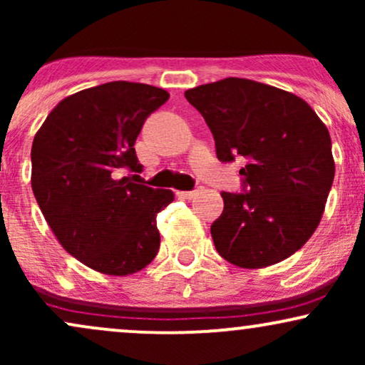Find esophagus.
Masks as SVG:
<instances>
[{
	"instance_id": "34e87169",
	"label": "esophagus",
	"mask_w": 365,
	"mask_h": 365,
	"mask_svg": "<svg viewBox=\"0 0 365 365\" xmlns=\"http://www.w3.org/2000/svg\"><path fill=\"white\" fill-rule=\"evenodd\" d=\"M197 195V190H182L178 192V197H182V199H194Z\"/></svg>"
}]
</instances>
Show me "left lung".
<instances>
[{
  "label": "left lung",
  "instance_id": "obj_1",
  "mask_svg": "<svg viewBox=\"0 0 365 365\" xmlns=\"http://www.w3.org/2000/svg\"><path fill=\"white\" fill-rule=\"evenodd\" d=\"M185 98L211 128L217 159L247 161L245 194L221 192L216 250L245 269L290 257L316 232L333 185L326 125L299 96L247 78L204 83Z\"/></svg>",
  "mask_w": 365,
  "mask_h": 365
}]
</instances>
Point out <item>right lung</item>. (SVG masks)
Here are the masks:
<instances>
[{
	"label": "right lung",
	"instance_id": "1",
	"mask_svg": "<svg viewBox=\"0 0 365 365\" xmlns=\"http://www.w3.org/2000/svg\"><path fill=\"white\" fill-rule=\"evenodd\" d=\"M168 98L125 81L83 89L54 106L32 142L31 183L44 220L63 249L98 273L133 274L156 257V216L175 194L118 178V170H142L133 144Z\"/></svg>",
	"mask_w": 365,
	"mask_h": 365
}]
</instances>
